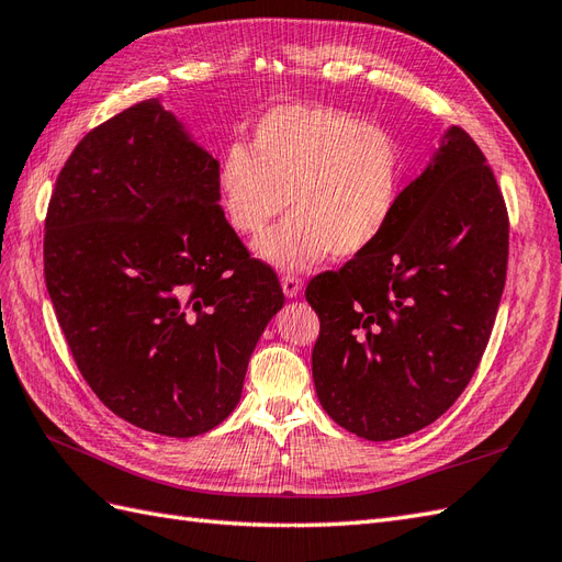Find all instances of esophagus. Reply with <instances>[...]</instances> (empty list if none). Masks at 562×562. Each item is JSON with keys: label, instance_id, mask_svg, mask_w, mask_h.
Here are the masks:
<instances>
[{"label": "esophagus", "instance_id": "obj_1", "mask_svg": "<svg viewBox=\"0 0 562 562\" xmlns=\"http://www.w3.org/2000/svg\"><path fill=\"white\" fill-rule=\"evenodd\" d=\"M280 284H282V292L286 299H294L301 294V290H304V282H301V278H296V276H284L280 280Z\"/></svg>", "mask_w": 562, "mask_h": 562}]
</instances>
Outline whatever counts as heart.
Masks as SVG:
<instances>
[{"instance_id":"1","label":"heart","mask_w":562,"mask_h":562,"mask_svg":"<svg viewBox=\"0 0 562 562\" xmlns=\"http://www.w3.org/2000/svg\"><path fill=\"white\" fill-rule=\"evenodd\" d=\"M396 137L327 106L290 104L256 123L251 147L229 144L218 164V199L239 235H258L290 204V218L256 241L280 270L353 258L390 227L404 194Z\"/></svg>"}]
</instances>
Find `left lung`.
<instances>
[{"instance_id": "obj_1", "label": "left lung", "mask_w": 562, "mask_h": 562, "mask_svg": "<svg viewBox=\"0 0 562 562\" xmlns=\"http://www.w3.org/2000/svg\"><path fill=\"white\" fill-rule=\"evenodd\" d=\"M506 268V201L474 139L449 127L382 237L306 286L329 418L390 441L449 411L482 361Z\"/></svg>"}]
</instances>
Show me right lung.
I'll return each mask as SVG.
<instances>
[{"label": "right lung", "instance_id": "1", "mask_svg": "<svg viewBox=\"0 0 562 562\" xmlns=\"http://www.w3.org/2000/svg\"><path fill=\"white\" fill-rule=\"evenodd\" d=\"M215 180L218 161L147 99L80 139L47 209V292L78 370L109 411L164 437L235 411L284 304Z\"/></svg>", "mask_w": 562, "mask_h": 562}]
</instances>
